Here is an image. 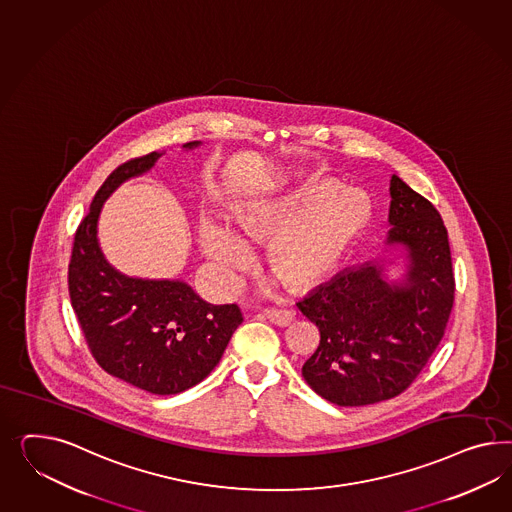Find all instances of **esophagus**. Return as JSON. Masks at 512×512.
<instances>
[{"instance_id":"obj_1","label":"esophagus","mask_w":512,"mask_h":512,"mask_svg":"<svg viewBox=\"0 0 512 512\" xmlns=\"http://www.w3.org/2000/svg\"><path fill=\"white\" fill-rule=\"evenodd\" d=\"M263 316L278 327H288L295 320V312L282 310V308H267V310H263Z\"/></svg>"}]
</instances>
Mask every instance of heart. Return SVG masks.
Here are the masks:
<instances>
[{"instance_id": "heart-1", "label": "heart", "mask_w": 512, "mask_h": 512, "mask_svg": "<svg viewBox=\"0 0 512 512\" xmlns=\"http://www.w3.org/2000/svg\"><path fill=\"white\" fill-rule=\"evenodd\" d=\"M333 185H308L273 200L260 215H241L230 232L213 219L198 224V245L226 277L249 260V250L275 242L265 265L292 290H310L344 262L370 220L365 192Z\"/></svg>"}]
</instances>
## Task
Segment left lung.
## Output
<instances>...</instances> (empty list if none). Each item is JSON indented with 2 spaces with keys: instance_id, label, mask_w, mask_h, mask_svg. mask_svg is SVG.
I'll list each match as a JSON object with an SVG mask.
<instances>
[{
  "instance_id": "obj_1",
  "label": "left lung",
  "mask_w": 512,
  "mask_h": 512,
  "mask_svg": "<svg viewBox=\"0 0 512 512\" xmlns=\"http://www.w3.org/2000/svg\"><path fill=\"white\" fill-rule=\"evenodd\" d=\"M385 245L406 249V273L381 262L344 269L297 308L320 329L303 378L336 406H368L404 393L438 348L454 303L447 228L434 205L391 177Z\"/></svg>"
}]
</instances>
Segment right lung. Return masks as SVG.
Here are the masks:
<instances>
[{"instance_id": "add662e5", "label": "right lung", "mask_w": 512, "mask_h": 512, "mask_svg": "<svg viewBox=\"0 0 512 512\" xmlns=\"http://www.w3.org/2000/svg\"><path fill=\"white\" fill-rule=\"evenodd\" d=\"M161 155L153 151L117 166L97 190L74 234L69 295L103 370L147 393L177 395L219 365L243 316L237 305L205 303L183 280L127 277L106 262L97 239L104 200L127 179L146 174Z\"/></svg>"}]
</instances>
